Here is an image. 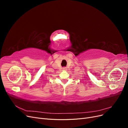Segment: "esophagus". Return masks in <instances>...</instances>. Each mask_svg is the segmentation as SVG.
<instances>
[{"mask_svg": "<svg viewBox=\"0 0 128 128\" xmlns=\"http://www.w3.org/2000/svg\"><path fill=\"white\" fill-rule=\"evenodd\" d=\"M63 70H67V68H66V67L63 68Z\"/></svg>", "mask_w": 128, "mask_h": 128, "instance_id": "34e87169", "label": "esophagus"}]
</instances>
